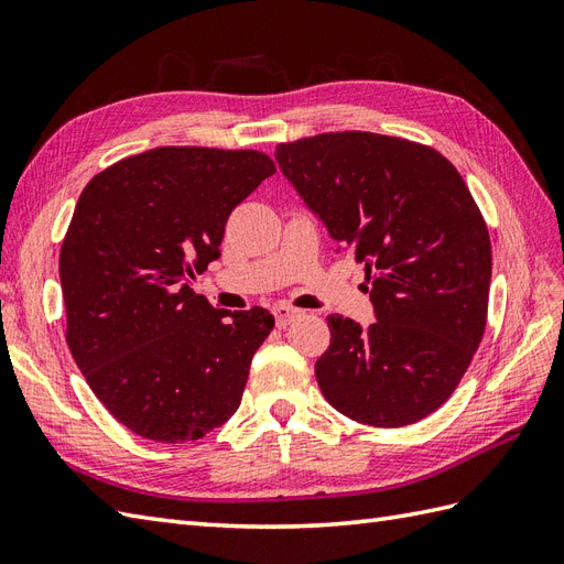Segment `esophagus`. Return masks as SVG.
<instances>
[{"mask_svg": "<svg viewBox=\"0 0 564 564\" xmlns=\"http://www.w3.org/2000/svg\"><path fill=\"white\" fill-rule=\"evenodd\" d=\"M273 316H276V324L281 326V328H285L288 324H291L295 316H300V310H295V307H291V305H279L276 310H273Z\"/></svg>", "mask_w": 564, "mask_h": 564, "instance_id": "1", "label": "esophagus"}]
</instances>
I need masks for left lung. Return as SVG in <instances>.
Segmentation results:
<instances>
[{"label": "left lung", "mask_w": 564, "mask_h": 564, "mask_svg": "<svg viewBox=\"0 0 564 564\" xmlns=\"http://www.w3.org/2000/svg\"><path fill=\"white\" fill-rule=\"evenodd\" d=\"M285 178L365 264L377 324L328 316L316 383L377 429L424 420L455 393L486 330L490 238L459 171L429 144L343 131L276 144Z\"/></svg>", "instance_id": "obj_1"}]
</instances>
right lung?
<instances>
[{
    "label": "right lung",
    "mask_w": 564,
    "mask_h": 564,
    "mask_svg": "<svg viewBox=\"0 0 564 564\" xmlns=\"http://www.w3.org/2000/svg\"><path fill=\"white\" fill-rule=\"evenodd\" d=\"M273 171L257 150L154 148L80 193L59 252L66 343L99 402L140 438L199 441L240 405L273 316L214 310L191 279Z\"/></svg>",
    "instance_id": "obj_1"
}]
</instances>
